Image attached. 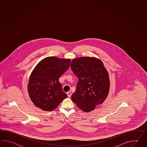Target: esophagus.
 Returning a JSON list of instances; mask_svg holds the SVG:
<instances>
[{"label":"esophagus","mask_w":147,"mask_h":147,"mask_svg":"<svg viewBox=\"0 0 147 147\" xmlns=\"http://www.w3.org/2000/svg\"><path fill=\"white\" fill-rule=\"evenodd\" d=\"M67 96L69 97H70L71 95H72V94H71V92H68L67 93Z\"/></svg>","instance_id":"obj_1"}]
</instances>
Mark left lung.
Segmentation results:
<instances>
[{
	"mask_svg": "<svg viewBox=\"0 0 147 147\" xmlns=\"http://www.w3.org/2000/svg\"><path fill=\"white\" fill-rule=\"evenodd\" d=\"M71 68L78 78L73 102L85 112L94 110L104 102L109 90V75L103 63L95 57H79L72 60Z\"/></svg>",
	"mask_w": 147,
	"mask_h": 147,
	"instance_id": "1",
	"label": "left lung"
}]
</instances>
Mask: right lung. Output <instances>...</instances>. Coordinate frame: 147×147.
<instances>
[{
	"instance_id": "right-lung-1",
	"label": "right lung",
	"mask_w": 147,
	"mask_h": 147,
	"mask_svg": "<svg viewBox=\"0 0 147 147\" xmlns=\"http://www.w3.org/2000/svg\"><path fill=\"white\" fill-rule=\"evenodd\" d=\"M70 62L54 57H46L34 69L29 78L28 93L37 107L53 111L67 97L59 79L69 69Z\"/></svg>"
}]
</instances>
